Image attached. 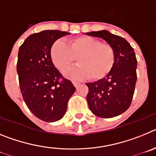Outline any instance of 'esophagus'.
<instances>
[{
	"instance_id": "obj_1",
	"label": "esophagus",
	"mask_w": 156,
	"mask_h": 156,
	"mask_svg": "<svg viewBox=\"0 0 156 156\" xmlns=\"http://www.w3.org/2000/svg\"><path fill=\"white\" fill-rule=\"evenodd\" d=\"M73 85L76 87L77 86H79V85L80 84V83L77 82V81H73Z\"/></svg>"
}]
</instances>
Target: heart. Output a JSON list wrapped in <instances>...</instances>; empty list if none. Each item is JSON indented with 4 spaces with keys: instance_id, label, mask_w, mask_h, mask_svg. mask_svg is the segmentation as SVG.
Instances as JSON below:
<instances>
[{
    "instance_id": "1",
    "label": "heart",
    "mask_w": 156,
    "mask_h": 156,
    "mask_svg": "<svg viewBox=\"0 0 156 156\" xmlns=\"http://www.w3.org/2000/svg\"><path fill=\"white\" fill-rule=\"evenodd\" d=\"M50 54L53 64L62 73L78 59L79 66L65 74L71 79H102L111 72L115 62L113 47L87 36L71 40L68 45L56 41L52 44Z\"/></svg>"
}]
</instances>
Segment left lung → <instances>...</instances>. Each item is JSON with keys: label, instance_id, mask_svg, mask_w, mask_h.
Masks as SVG:
<instances>
[{"label": "left lung", "instance_id": "1", "mask_svg": "<svg viewBox=\"0 0 156 156\" xmlns=\"http://www.w3.org/2000/svg\"><path fill=\"white\" fill-rule=\"evenodd\" d=\"M104 39L113 47L115 62L109 73L98 81L86 83L88 106L94 115L112 118L123 113L131 104L137 82V58L133 48L122 37L107 30L86 33Z\"/></svg>", "mask_w": 156, "mask_h": 156}]
</instances>
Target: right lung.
<instances>
[{
    "label": "right lung",
    "instance_id": "right-lung-1",
    "mask_svg": "<svg viewBox=\"0 0 156 156\" xmlns=\"http://www.w3.org/2000/svg\"><path fill=\"white\" fill-rule=\"evenodd\" d=\"M69 33L44 30L29 36L18 54L17 73L23 100L32 113L45 122L64 116L68 101L75 92L73 83L62 76L51 58V48Z\"/></svg>",
    "mask_w": 156,
    "mask_h": 156
}]
</instances>
